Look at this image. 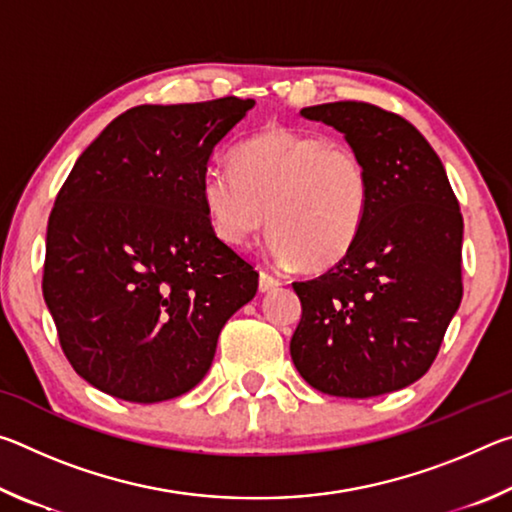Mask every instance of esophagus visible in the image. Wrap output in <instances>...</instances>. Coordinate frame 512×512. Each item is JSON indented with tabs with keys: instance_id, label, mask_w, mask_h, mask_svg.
<instances>
[{
	"instance_id": "esophagus-1",
	"label": "esophagus",
	"mask_w": 512,
	"mask_h": 512,
	"mask_svg": "<svg viewBox=\"0 0 512 512\" xmlns=\"http://www.w3.org/2000/svg\"><path fill=\"white\" fill-rule=\"evenodd\" d=\"M280 280H277L275 275H271V273H266V271H262L259 273V291H273V289H277L280 287Z\"/></svg>"
}]
</instances>
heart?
I'll return each mask as SVG.
<instances>
[{"instance_id": "obj_1", "label": "heart", "mask_w": 512, "mask_h": 512, "mask_svg": "<svg viewBox=\"0 0 512 512\" xmlns=\"http://www.w3.org/2000/svg\"><path fill=\"white\" fill-rule=\"evenodd\" d=\"M232 168L205 171L201 183L207 219L225 246L246 248L268 223L277 257L325 271L357 244L370 173L348 142L268 126L239 146Z\"/></svg>"}]
</instances>
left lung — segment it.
Returning a JSON list of instances; mask_svg holds the SVG:
<instances>
[{
	"label": "left lung",
	"mask_w": 512,
	"mask_h": 512,
	"mask_svg": "<svg viewBox=\"0 0 512 512\" xmlns=\"http://www.w3.org/2000/svg\"><path fill=\"white\" fill-rule=\"evenodd\" d=\"M345 135L370 173V210L343 262L293 282L291 359L316 391L375 397L418 381L463 298V214L443 162L404 117L363 101L300 110Z\"/></svg>",
	"instance_id": "left-lung-1"
}]
</instances>
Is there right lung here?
Here are the masks:
<instances>
[{
  "label": "right lung",
  "instance_id": "obj_1",
  "mask_svg": "<svg viewBox=\"0 0 512 512\" xmlns=\"http://www.w3.org/2000/svg\"><path fill=\"white\" fill-rule=\"evenodd\" d=\"M253 106L126 110L60 187L42 293L67 361L99 391L137 404L192 391L255 298L259 273L214 235L201 198L214 146Z\"/></svg>",
  "mask_w": 512,
  "mask_h": 512
}]
</instances>
